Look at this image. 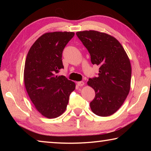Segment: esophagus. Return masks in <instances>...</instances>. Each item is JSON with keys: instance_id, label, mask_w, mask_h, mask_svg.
Here are the masks:
<instances>
[{"instance_id": "34e87169", "label": "esophagus", "mask_w": 151, "mask_h": 151, "mask_svg": "<svg viewBox=\"0 0 151 151\" xmlns=\"http://www.w3.org/2000/svg\"><path fill=\"white\" fill-rule=\"evenodd\" d=\"M77 85H78L79 86H83L84 85H85V83H84L83 81H80V82H78Z\"/></svg>"}]
</instances>
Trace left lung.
<instances>
[{
  "label": "left lung",
  "mask_w": 151,
  "mask_h": 151,
  "mask_svg": "<svg viewBox=\"0 0 151 151\" xmlns=\"http://www.w3.org/2000/svg\"><path fill=\"white\" fill-rule=\"evenodd\" d=\"M87 48L91 63L99 66V76L87 85L95 91L91 111L100 116L113 114L127 99L131 88V65L126 51L114 37L96 30L76 32Z\"/></svg>",
  "instance_id": "1"
}]
</instances>
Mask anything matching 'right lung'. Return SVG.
I'll return each mask as SVG.
<instances>
[{"label": "right lung", "mask_w": 151, "mask_h": 151, "mask_svg": "<svg viewBox=\"0 0 151 151\" xmlns=\"http://www.w3.org/2000/svg\"><path fill=\"white\" fill-rule=\"evenodd\" d=\"M75 35L73 32L43 34L28 52L24 82L36 109L48 119H55L65 111L70 93L76 85L65 76L56 75L64 66V48Z\"/></svg>", "instance_id": "right-lung-1"}]
</instances>
